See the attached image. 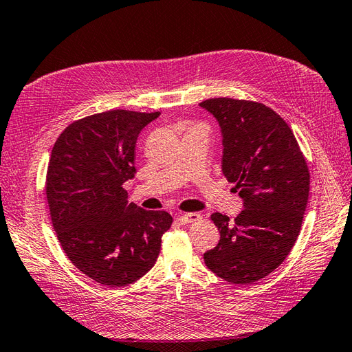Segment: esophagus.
<instances>
[{"instance_id": "1", "label": "esophagus", "mask_w": 352, "mask_h": 352, "mask_svg": "<svg viewBox=\"0 0 352 352\" xmlns=\"http://www.w3.org/2000/svg\"><path fill=\"white\" fill-rule=\"evenodd\" d=\"M201 220V214L199 212H185V214H179L177 216V221L184 223V225H188V223H194Z\"/></svg>"}]
</instances>
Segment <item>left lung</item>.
Returning <instances> with one entry per match:
<instances>
[{
	"label": "left lung",
	"instance_id": "obj_1",
	"mask_svg": "<svg viewBox=\"0 0 352 352\" xmlns=\"http://www.w3.org/2000/svg\"><path fill=\"white\" fill-rule=\"evenodd\" d=\"M199 105L221 127V172L243 199L233 221L221 212L211 214L220 241L204 261L226 282L250 285L274 272L291 252L302 225L310 172L289 124L267 105L226 97Z\"/></svg>",
	"mask_w": 352,
	"mask_h": 352
}]
</instances>
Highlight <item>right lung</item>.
Returning a JSON list of instances; mask_svg holds the SVG:
<instances>
[{
	"mask_svg": "<svg viewBox=\"0 0 352 352\" xmlns=\"http://www.w3.org/2000/svg\"><path fill=\"white\" fill-rule=\"evenodd\" d=\"M160 111L110 110L70 123L52 146L47 170L51 221L69 260L92 280L126 286L151 270L166 211L127 204L126 180L135 176V145Z\"/></svg>",
	"mask_w": 352,
	"mask_h": 352,
	"instance_id": "1",
	"label": "right lung"
}]
</instances>
